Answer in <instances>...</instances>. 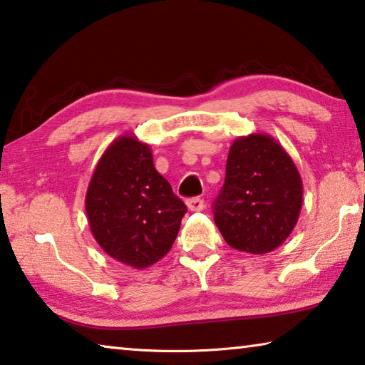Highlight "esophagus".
<instances>
[{"label": "esophagus", "instance_id": "esophagus-1", "mask_svg": "<svg viewBox=\"0 0 365 365\" xmlns=\"http://www.w3.org/2000/svg\"><path fill=\"white\" fill-rule=\"evenodd\" d=\"M187 206L191 212L202 211L205 209V200H201V197H191V200L187 201Z\"/></svg>", "mask_w": 365, "mask_h": 365}]
</instances>
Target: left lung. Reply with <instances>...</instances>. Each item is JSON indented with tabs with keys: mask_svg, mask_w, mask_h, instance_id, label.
<instances>
[{
	"mask_svg": "<svg viewBox=\"0 0 365 365\" xmlns=\"http://www.w3.org/2000/svg\"><path fill=\"white\" fill-rule=\"evenodd\" d=\"M302 180L283 146L265 133L238 137L228 151L214 222L232 248L265 255L298 224Z\"/></svg>",
	"mask_w": 365,
	"mask_h": 365,
	"instance_id": "1",
	"label": "left lung"
}]
</instances>
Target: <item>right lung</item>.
Here are the masks:
<instances>
[{"label": "right lung", "mask_w": 365, "mask_h": 365, "mask_svg": "<svg viewBox=\"0 0 365 365\" xmlns=\"http://www.w3.org/2000/svg\"><path fill=\"white\" fill-rule=\"evenodd\" d=\"M85 211L103 251L141 270L170 251L187 206L154 169L151 148L122 135L98 160Z\"/></svg>", "instance_id": "1"}]
</instances>
